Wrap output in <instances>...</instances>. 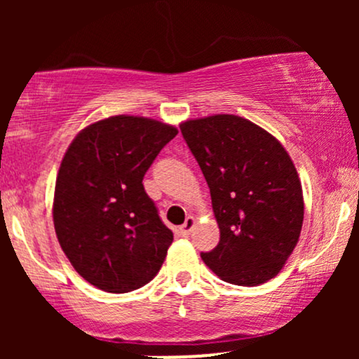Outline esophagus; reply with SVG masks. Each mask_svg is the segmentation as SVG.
Instances as JSON below:
<instances>
[{
  "label": "esophagus",
  "mask_w": 359,
  "mask_h": 359,
  "mask_svg": "<svg viewBox=\"0 0 359 359\" xmlns=\"http://www.w3.org/2000/svg\"><path fill=\"white\" fill-rule=\"evenodd\" d=\"M194 224H196V219H194V217H191L189 216L187 219H185V222L182 226H180L179 228V231H180V234H182V236H189V234H191V231H192V228H194Z\"/></svg>",
  "instance_id": "obj_1"
}]
</instances>
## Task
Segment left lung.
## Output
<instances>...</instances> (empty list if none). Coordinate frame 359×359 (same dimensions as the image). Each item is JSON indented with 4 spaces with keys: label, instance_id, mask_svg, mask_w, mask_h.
Returning <instances> with one entry per match:
<instances>
[{
    "label": "left lung",
    "instance_id": "obj_1",
    "mask_svg": "<svg viewBox=\"0 0 359 359\" xmlns=\"http://www.w3.org/2000/svg\"><path fill=\"white\" fill-rule=\"evenodd\" d=\"M180 131L209 185L221 231L216 248L201 258L234 285L273 278L297 245L304 221L302 185L285 148L234 114L191 119Z\"/></svg>",
    "mask_w": 359,
    "mask_h": 359
}]
</instances>
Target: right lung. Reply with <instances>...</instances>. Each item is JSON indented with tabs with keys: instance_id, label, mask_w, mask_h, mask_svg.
Listing matches in <instances>:
<instances>
[{
	"instance_id": "add662e5",
	"label": "right lung",
	"mask_w": 359,
	"mask_h": 359,
	"mask_svg": "<svg viewBox=\"0 0 359 359\" xmlns=\"http://www.w3.org/2000/svg\"><path fill=\"white\" fill-rule=\"evenodd\" d=\"M177 128L111 116L81 131L62 158L53 226L65 257L90 285L125 294L158 273L174 234L143 187Z\"/></svg>"
}]
</instances>
